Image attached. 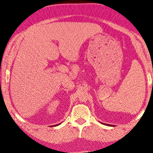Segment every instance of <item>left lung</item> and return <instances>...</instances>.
<instances>
[{"mask_svg":"<svg viewBox=\"0 0 153 153\" xmlns=\"http://www.w3.org/2000/svg\"><path fill=\"white\" fill-rule=\"evenodd\" d=\"M104 125H106V124H104ZM106 125H108V124H106Z\"/></svg>","mask_w":153,"mask_h":153,"instance_id":"left-lung-1","label":"left lung"}]
</instances>
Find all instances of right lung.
Masks as SVG:
<instances>
[{"instance_id": "1", "label": "right lung", "mask_w": 153, "mask_h": 153, "mask_svg": "<svg viewBox=\"0 0 153 153\" xmlns=\"http://www.w3.org/2000/svg\"><path fill=\"white\" fill-rule=\"evenodd\" d=\"M60 124H58V125H54V126H58V125H59Z\"/></svg>"}]
</instances>
